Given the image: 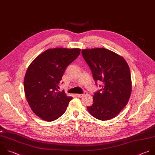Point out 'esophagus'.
<instances>
[{"label": "esophagus", "instance_id": "obj_1", "mask_svg": "<svg viewBox=\"0 0 155 155\" xmlns=\"http://www.w3.org/2000/svg\"><path fill=\"white\" fill-rule=\"evenodd\" d=\"M87 94V92H84V94H76V95L78 97H82L83 95Z\"/></svg>", "mask_w": 155, "mask_h": 155}]
</instances>
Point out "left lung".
I'll return each mask as SVG.
<instances>
[{
    "instance_id": "8db88e82",
    "label": "left lung",
    "mask_w": 155,
    "mask_h": 155,
    "mask_svg": "<svg viewBox=\"0 0 155 155\" xmlns=\"http://www.w3.org/2000/svg\"><path fill=\"white\" fill-rule=\"evenodd\" d=\"M83 58L89 66L94 79L103 83L93 96L89 113L100 120L116 117L127 105L132 84L129 66L125 59L105 48L83 49Z\"/></svg>"
}]
</instances>
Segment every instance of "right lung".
<instances>
[{"label": "right lung", "mask_w": 155, "mask_h": 155, "mask_svg": "<svg viewBox=\"0 0 155 155\" xmlns=\"http://www.w3.org/2000/svg\"><path fill=\"white\" fill-rule=\"evenodd\" d=\"M80 50L50 48L28 66L24 81L25 97L33 112L42 119L51 122L65 113L72 97L58 89L67 66L77 58Z\"/></svg>", "instance_id": "obj_1"}]
</instances>
